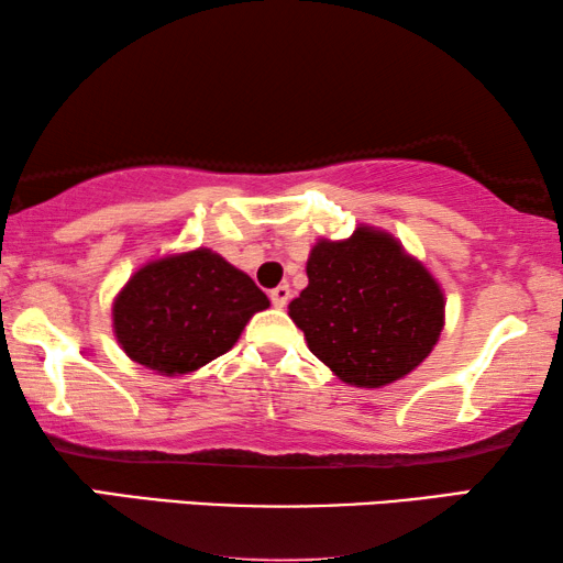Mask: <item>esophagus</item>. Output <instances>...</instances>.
Returning a JSON list of instances; mask_svg holds the SVG:
<instances>
[{"label": "esophagus", "mask_w": 563, "mask_h": 563, "mask_svg": "<svg viewBox=\"0 0 563 563\" xmlns=\"http://www.w3.org/2000/svg\"><path fill=\"white\" fill-rule=\"evenodd\" d=\"M271 300H273L275 308L288 306V300H290V288H288V285H278V288L271 290Z\"/></svg>", "instance_id": "esophagus-1"}]
</instances>
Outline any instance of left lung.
<instances>
[{
    "instance_id": "1",
    "label": "left lung",
    "mask_w": 563,
    "mask_h": 563,
    "mask_svg": "<svg viewBox=\"0 0 563 563\" xmlns=\"http://www.w3.org/2000/svg\"><path fill=\"white\" fill-rule=\"evenodd\" d=\"M308 288L288 306L310 353L343 383L380 388L418 368L445 320L439 280L394 235L361 225L347 240H318Z\"/></svg>"
}]
</instances>
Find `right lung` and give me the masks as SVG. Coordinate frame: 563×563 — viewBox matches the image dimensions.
Wrapping results in <instances>:
<instances>
[{
	"label": "right lung",
	"mask_w": 563,
	"mask_h": 563,
	"mask_svg": "<svg viewBox=\"0 0 563 563\" xmlns=\"http://www.w3.org/2000/svg\"><path fill=\"white\" fill-rule=\"evenodd\" d=\"M267 306L250 275L198 247L142 265L112 302V328L132 361L183 376L228 353Z\"/></svg>",
	"instance_id": "add662e5"
}]
</instances>
